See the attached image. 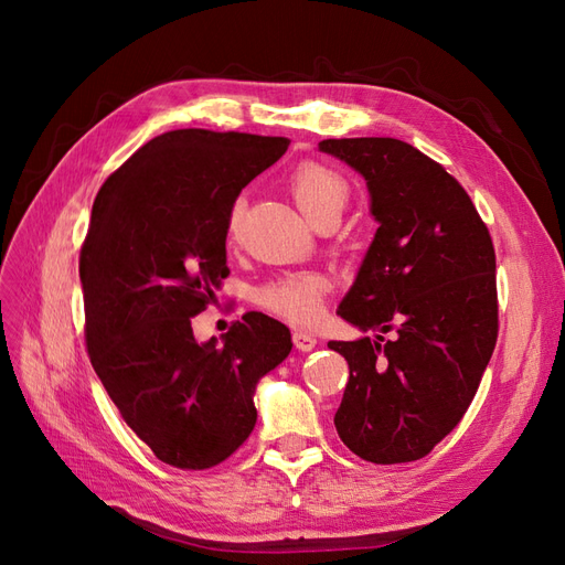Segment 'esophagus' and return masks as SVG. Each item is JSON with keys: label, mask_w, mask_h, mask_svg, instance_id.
<instances>
[{"label": "esophagus", "mask_w": 565, "mask_h": 565, "mask_svg": "<svg viewBox=\"0 0 565 565\" xmlns=\"http://www.w3.org/2000/svg\"><path fill=\"white\" fill-rule=\"evenodd\" d=\"M292 341H295V347L299 351H311L318 344V339L311 332H303V330H295L292 332Z\"/></svg>", "instance_id": "obj_1"}]
</instances>
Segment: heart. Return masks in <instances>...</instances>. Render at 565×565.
Here are the masks:
<instances>
[{
    "instance_id": "1",
    "label": "heart",
    "mask_w": 565,
    "mask_h": 565,
    "mask_svg": "<svg viewBox=\"0 0 565 565\" xmlns=\"http://www.w3.org/2000/svg\"><path fill=\"white\" fill-rule=\"evenodd\" d=\"M289 193L297 207L311 224L324 218H339L349 202V183L334 169L320 162H301L289 177ZM245 214V200L237 198L226 216V233L235 237ZM330 292L328 276L316 270L285 273L256 289V303L268 313L295 324H313L324 311V297Z\"/></svg>"
}]
</instances>
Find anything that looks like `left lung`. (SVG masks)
I'll use <instances>...</instances> for the list:
<instances>
[{"instance_id":"1","label":"left lung","mask_w":565,"mask_h":565,"mask_svg":"<svg viewBox=\"0 0 565 565\" xmlns=\"http://www.w3.org/2000/svg\"><path fill=\"white\" fill-rule=\"evenodd\" d=\"M367 181L377 235L339 316L377 341H330L349 363L334 415L344 446L374 465L429 455L465 417L498 341L494 247L446 167L398 139H324ZM396 331L393 340L382 333Z\"/></svg>"}]
</instances>
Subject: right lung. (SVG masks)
<instances>
[{
    "instance_id": "right-lung-1",
    "label": "right lung",
    "mask_w": 565,
    "mask_h": 565,
    "mask_svg": "<svg viewBox=\"0 0 565 565\" xmlns=\"http://www.w3.org/2000/svg\"><path fill=\"white\" fill-rule=\"evenodd\" d=\"M282 136L177 129L100 185L79 252L84 339L119 417L169 467L221 465L256 424L254 388L292 351L282 322L245 313L198 344L193 316L228 276L226 216L278 162Z\"/></svg>"
}]
</instances>
